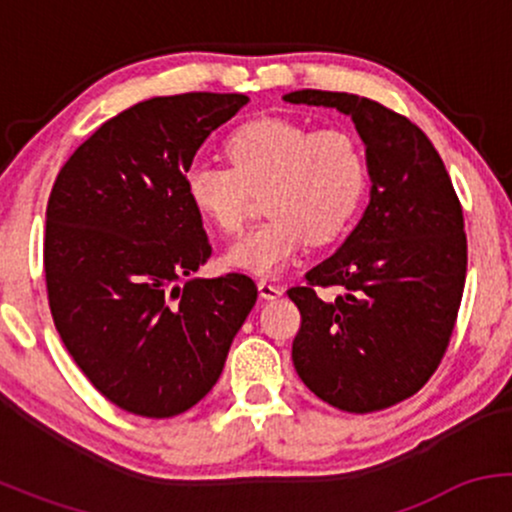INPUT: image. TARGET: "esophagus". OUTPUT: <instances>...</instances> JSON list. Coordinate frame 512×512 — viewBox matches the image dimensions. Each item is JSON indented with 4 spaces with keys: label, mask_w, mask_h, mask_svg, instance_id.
I'll list each match as a JSON object with an SVG mask.
<instances>
[{
    "label": "esophagus",
    "mask_w": 512,
    "mask_h": 512,
    "mask_svg": "<svg viewBox=\"0 0 512 512\" xmlns=\"http://www.w3.org/2000/svg\"><path fill=\"white\" fill-rule=\"evenodd\" d=\"M257 291H260V298H264V301H274V298H279L281 293H284V289H281V286H276V284H272V281H267V279L257 281Z\"/></svg>",
    "instance_id": "obj_1"
}]
</instances>
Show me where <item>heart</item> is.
Returning a JSON list of instances; mask_svg holds the SVG:
<instances>
[{
    "label": "heart",
    "mask_w": 512,
    "mask_h": 512,
    "mask_svg": "<svg viewBox=\"0 0 512 512\" xmlns=\"http://www.w3.org/2000/svg\"><path fill=\"white\" fill-rule=\"evenodd\" d=\"M228 166L192 163L182 175L187 202L223 236L243 231L250 192L269 214L226 252L243 272L279 274L308 240H337L361 209L368 161L346 129H315L291 117H255L228 134Z\"/></svg>",
    "instance_id": "heart-1"
}]
</instances>
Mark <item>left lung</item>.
Masks as SVG:
<instances>
[{"label": "left lung", "instance_id": "left-lung-1", "mask_svg": "<svg viewBox=\"0 0 512 512\" xmlns=\"http://www.w3.org/2000/svg\"><path fill=\"white\" fill-rule=\"evenodd\" d=\"M284 101L349 115L373 182L342 248L286 291L301 310L293 366L332 407L387 409L428 383L450 344L467 276L462 204L431 139L404 115L315 88ZM332 285L337 297L321 293Z\"/></svg>", "mask_w": 512, "mask_h": 512}]
</instances>
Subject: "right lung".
<instances>
[{"label":"right lung","mask_w":512,"mask_h":512,"mask_svg":"<svg viewBox=\"0 0 512 512\" xmlns=\"http://www.w3.org/2000/svg\"><path fill=\"white\" fill-rule=\"evenodd\" d=\"M245 103L243 93H180L132 105L52 185V320L81 373L129 414L168 419L195 407L257 301L245 274L192 279L211 245L182 185L204 139Z\"/></svg>","instance_id":"right-lung-1"}]
</instances>
